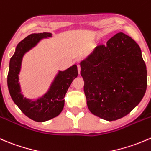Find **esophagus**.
Wrapping results in <instances>:
<instances>
[{"mask_svg": "<svg viewBox=\"0 0 151 151\" xmlns=\"http://www.w3.org/2000/svg\"><path fill=\"white\" fill-rule=\"evenodd\" d=\"M77 70H78V74H80V70H81V68H80V65H77Z\"/></svg>", "mask_w": 151, "mask_h": 151, "instance_id": "1", "label": "esophagus"}]
</instances>
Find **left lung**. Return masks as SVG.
Wrapping results in <instances>:
<instances>
[{"label":"left lung","mask_w":151,"mask_h":151,"mask_svg":"<svg viewBox=\"0 0 151 151\" xmlns=\"http://www.w3.org/2000/svg\"><path fill=\"white\" fill-rule=\"evenodd\" d=\"M89 111L105 120L128 114L147 88V70L139 45L122 32L80 62Z\"/></svg>","instance_id":"obj_1"}]
</instances>
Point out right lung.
I'll return each mask as SVG.
<instances>
[{"instance_id":"obj_1","label":"right lung","mask_w":151,"mask_h":151,"mask_svg":"<svg viewBox=\"0 0 151 151\" xmlns=\"http://www.w3.org/2000/svg\"><path fill=\"white\" fill-rule=\"evenodd\" d=\"M50 37L52 34L49 32L35 33L21 40L10 59L7 76V85L12 100L26 116L36 122L49 120L60 114L63 109L65 93L74 79L78 75L77 65H74L65 71H60L48 91L40 98L32 101L23 96L18 77L23 55L35 47L42 39Z\"/></svg>"}]
</instances>
